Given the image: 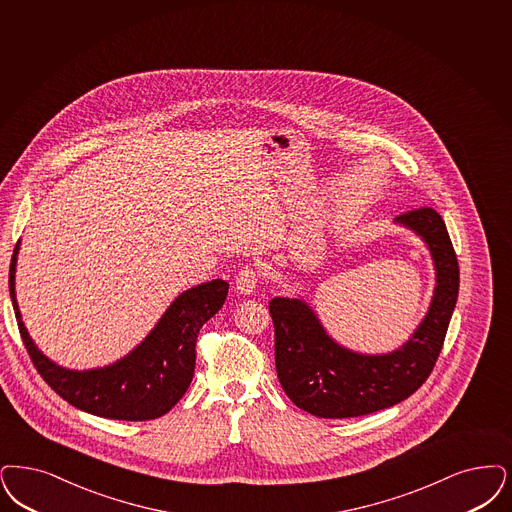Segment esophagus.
Instances as JSON below:
<instances>
[{"instance_id":"34e87169","label":"esophagus","mask_w":512,"mask_h":512,"mask_svg":"<svg viewBox=\"0 0 512 512\" xmlns=\"http://www.w3.org/2000/svg\"><path fill=\"white\" fill-rule=\"evenodd\" d=\"M259 280H261L259 270H255L253 266H244V268L236 274V287H238V291H242V293H246L247 295V293H253V291H255Z\"/></svg>"}]
</instances>
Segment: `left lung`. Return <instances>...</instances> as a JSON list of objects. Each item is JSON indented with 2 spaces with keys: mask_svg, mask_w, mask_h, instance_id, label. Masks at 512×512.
<instances>
[{
  "mask_svg": "<svg viewBox=\"0 0 512 512\" xmlns=\"http://www.w3.org/2000/svg\"><path fill=\"white\" fill-rule=\"evenodd\" d=\"M396 221L423 236L438 282L425 320L404 347L383 356L356 354L333 343L303 301L276 297L268 303L280 385L297 408L316 417H360L406 400L429 379L444 347L459 293L448 228L432 207L411 209Z\"/></svg>",
  "mask_w": 512,
  "mask_h": 512,
  "instance_id": "1",
  "label": "left lung"
}]
</instances>
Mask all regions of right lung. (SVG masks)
<instances>
[{
    "label": "right lung",
    "instance_id": "right-lung-1",
    "mask_svg": "<svg viewBox=\"0 0 512 512\" xmlns=\"http://www.w3.org/2000/svg\"><path fill=\"white\" fill-rule=\"evenodd\" d=\"M17 253L19 244L9 268V291L22 343L43 381L62 400L106 419L150 421L165 415L183 398L194 375L198 333L228 295L225 280H211L184 291L143 343L120 362L103 369L72 371L47 360L22 326L15 301Z\"/></svg>",
    "mask_w": 512,
    "mask_h": 512
}]
</instances>
